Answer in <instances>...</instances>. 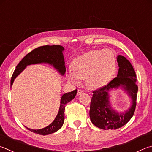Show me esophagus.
I'll return each mask as SVG.
<instances>
[{
  "label": "esophagus",
  "mask_w": 152,
  "mask_h": 152,
  "mask_svg": "<svg viewBox=\"0 0 152 152\" xmlns=\"http://www.w3.org/2000/svg\"><path fill=\"white\" fill-rule=\"evenodd\" d=\"M83 91H82L81 89H79L77 90V95H81L82 94H83Z\"/></svg>",
  "instance_id": "1"
}]
</instances>
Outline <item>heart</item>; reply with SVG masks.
<instances>
[{"mask_svg":"<svg viewBox=\"0 0 152 152\" xmlns=\"http://www.w3.org/2000/svg\"><path fill=\"white\" fill-rule=\"evenodd\" d=\"M115 69V56L111 50H94L73 61L72 71L68 73L67 77L74 83L78 79L86 78L87 86L98 88L111 78Z\"/></svg>","mask_w":152,"mask_h":152,"instance_id":"1","label":"heart"}]
</instances>
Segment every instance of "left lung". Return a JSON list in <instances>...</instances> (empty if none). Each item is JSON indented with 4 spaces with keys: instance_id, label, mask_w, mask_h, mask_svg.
<instances>
[{
    "instance_id": "obj_1",
    "label": "left lung",
    "mask_w": 152,
    "mask_h": 152,
    "mask_svg": "<svg viewBox=\"0 0 152 152\" xmlns=\"http://www.w3.org/2000/svg\"><path fill=\"white\" fill-rule=\"evenodd\" d=\"M117 61L119 65L118 77L113 79L107 86L93 91L89 110L90 119L94 125L102 129H117L124 126L134 115L136 106L138 87L135 85L136 75L134 69L124 56L118 55ZM120 86L126 90L132 99L131 107L124 113L113 110L108 101L109 90Z\"/></svg>"
}]
</instances>
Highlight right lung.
I'll return each mask as SVG.
<instances>
[{
  "label": "right lung",
  "instance_id": "obj_1",
  "mask_svg": "<svg viewBox=\"0 0 152 152\" xmlns=\"http://www.w3.org/2000/svg\"><path fill=\"white\" fill-rule=\"evenodd\" d=\"M64 48L61 45H45L33 49L28 53L20 63L18 64L17 67L13 73L10 79V87L13 83L15 79L22 72L27 65L32 64L46 63L53 65V66L63 75L65 73L66 69L65 66V61L63 55ZM77 89L73 91L66 93L63 94L61 99L60 107L58 110L57 115L56 116L51 124L45 128L40 129H31L26 127L31 132L37 134L45 135L53 134L62 127L65 119V107L66 103L74 99L77 94Z\"/></svg>",
  "mask_w": 152,
  "mask_h": 152
}]
</instances>
